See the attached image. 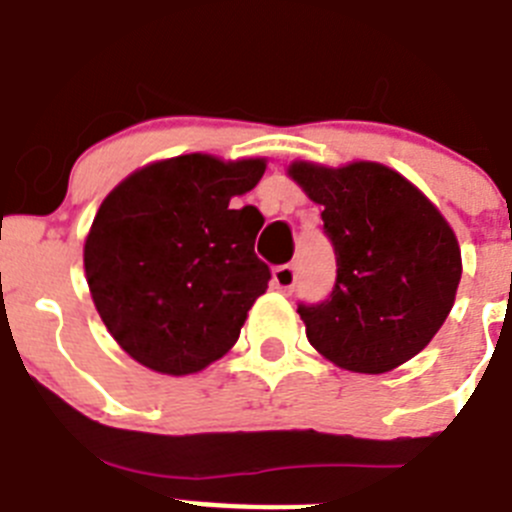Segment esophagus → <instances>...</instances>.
Instances as JSON below:
<instances>
[{
	"mask_svg": "<svg viewBox=\"0 0 512 512\" xmlns=\"http://www.w3.org/2000/svg\"><path fill=\"white\" fill-rule=\"evenodd\" d=\"M296 265H278L273 270V285L280 290H293L296 288Z\"/></svg>",
	"mask_w": 512,
	"mask_h": 512,
	"instance_id": "1",
	"label": "esophagus"
}]
</instances>
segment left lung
<instances>
[{
    "mask_svg": "<svg viewBox=\"0 0 512 512\" xmlns=\"http://www.w3.org/2000/svg\"><path fill=\"white\" fill-rule=\"evenodd\" d=\"M324 206L336 280L319 303H298L308 342L334 365L380 375L416 357L449 316L462 252L418 188L377 163L290 165Z\"/></svg>",
    "mask_w": 512,
    "mask_h": 512,
    "instance_id": "1",
    "label": "left lung"
}]
</instances>
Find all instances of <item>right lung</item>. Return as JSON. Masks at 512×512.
Returning <instances> with one entry per match:
<instances>
[{
    "mask_svg": "<svg viewBox=\"0 0 512 512\" xmlns=\"http://www.w3.org/2000/svg\"><path fill=\"white\" fill-rule=\"evenodd\" d=\"M265 160L181 155L132 173L96 211L84 247L91 298L119 347L165 375L227 354L270 267L255 255L265 224L252 191Z\"/></svg>",
    "mask_w": 512,
    "mask_h": 512,
    "instance_id": "right-lung-1",
    "label": "right lung"
}]
</instances>
